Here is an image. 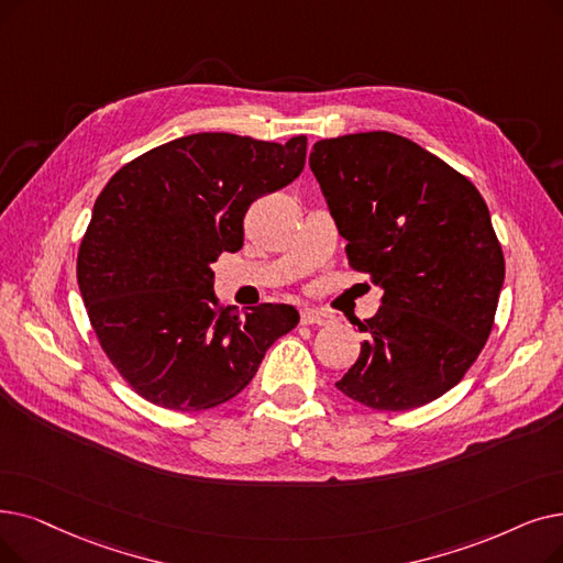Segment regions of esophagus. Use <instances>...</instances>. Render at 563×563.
I'll list each match as a JSON object with an SVG mask.
<instances>
[{"mask_svg":"<svg viewBox=\"0 0 563 563\" xmlns=\"http://www.w3.org/2000/svg\"><path fill=\"white\" fill-rule=\"evenodd\" d=\"M331 320V314L324 310H314V308H303L301 310V324H327Z\"/></svg>","mask_w":563,"mask_h":563,"instance_id":"34e87169","label":"esophagus"}]
</instances>
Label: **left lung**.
Returning <instances> with one entry per match:
<instances>
[{
    "label": "left lung",
    "mask_w": 563,
    "mask_h": 563,
    "mask_svg": "<svg viewBox=\"0 0 563 563\" xmlns=\"http://www.w3.org/2000/svg\"><path fill=\"white\" fill-rule=\"evenodd\" d=\"M310 169L350 266L384 291L335 386L379 411L437 400L472 368L495 322L504 253L485 200L442 158L386 131L314 142Z\"/></svg>",
    "instance_id": "8db88e82"
}]
</instances>
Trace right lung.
<instances>
[{
  "label": "right lung",
  "mask_w": 563,
  "mask_h": 563,
  "mask_svg": "<svg viewBox=\"0 0 563 563\" xmlns=\"http://www.w3.org/2000/svg\"><path fill=\"white\" fill-rule=\"evenodd\" d=\"M306 135L285 144L195 133L126 163L96 198L78 285L103 352L135 394L175 411L232 400L299 324L287 303L218 306L211 262L243 246V216L295 181Z\"/></svg>",
  "instance_id": "right-lung-1"
}]
</instances>
